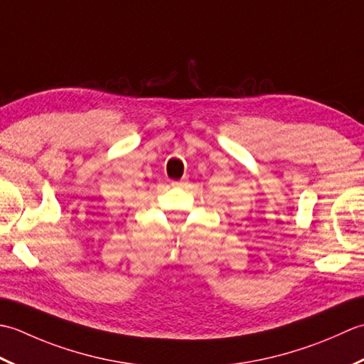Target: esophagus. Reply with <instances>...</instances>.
I'll use <instances>...</instances> for the list:
<instances>
[{
  "label": "esophagus",
  "mask_w": 364,
  "mask_h": 364,
  "mask_svg": "<svg viewBox=\"0 0 364 364\" xmlns=\"http://www.w3.org/2000/svg\"><path fill=\"white\" fill-rule=\"evenodd\" d=\"M171 185H173V187H183L185 182L183 181H174V182H171Z\"/></svg>",
  "instance_id": "obj_1"
}]
</instances>
